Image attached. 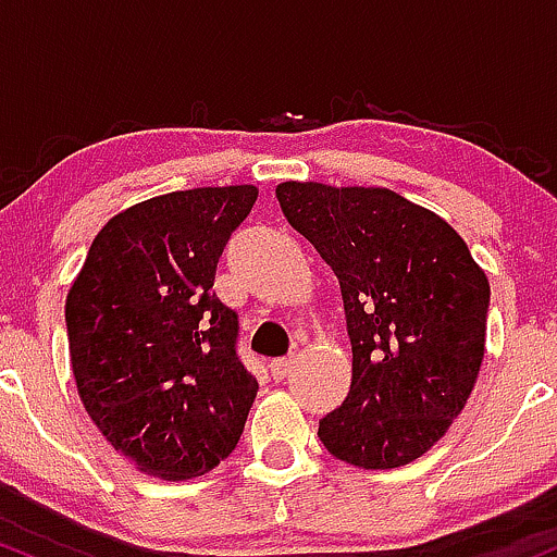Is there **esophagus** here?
I'll use <instances>...</instances> for the list:
<instances>
[{
  "label": "esophagus",
  "mask_w": 557,
  "mask_h": 557,
  "mask_svg": "<svg viewBox=\"0 0 557 557\" xmlns=\"http://www.w3.org/2000/svg\"><path fill=\"white\" fill-rule=\"evenodd\" d=\"M292 368H295V358L273 360V362H271V376L276 379V381H284V379L292 373Z\"/></svg>",
  "instance_id": "34e87169"
}]
</instances>
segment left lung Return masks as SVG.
Masks as SVG:
<instances>
[{"label":"left lung","mask_w":557,"mask_h":557,"mask_svg":"<svg viewBox=\"0 0 557 557\" xmlns=\"http://www.w3.org/2000/svg\"><path fill=\"white\" fill-rule=\"evenodd\" d=\"M276 197L345 302L352 381L318 423L323 447L371 471L413 463L476 384L490 281L458 231L392 189L284 181Z\"/></svg>","instance_id":"8db88e82"}]
</instances>
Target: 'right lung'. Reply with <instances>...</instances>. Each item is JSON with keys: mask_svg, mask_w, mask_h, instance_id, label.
I'll use <instances>...</instances> for the list:
<instances>
[{"mask_svg": "<svg viewBox=\"0 0 557 557\" xmlns=\"http://www.w3.org/2000/svg\"><path fill=\"white\" fill-rule=\"evenodd\" d=\"M255 199L249 184L202 186L117 212L67 292L81 403L149 476H202L245 431L258 381L236 355L239 315L212 281Z\"/></svg>", "mask_w": 557, "mask_h": 557, "instance_id": "obj_1", "label": "right lung"}]
</instances>
